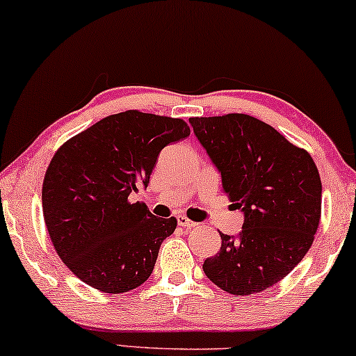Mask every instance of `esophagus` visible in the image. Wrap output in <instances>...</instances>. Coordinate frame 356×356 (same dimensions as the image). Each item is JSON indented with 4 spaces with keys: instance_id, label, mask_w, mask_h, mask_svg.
<instances>
[{
    "instance_id": "1",
    "label": "esophagus",
    "mask_w": 356,
    "mask_h": 356,
    "mask_svg": "<svg viewBox=\"0 0 356 356\" xmlns=\"http://www.w3.org/2000/svg\"><path fill=\"white\" fill-rule=\"evenodd\" d=\"M177 223L181 225V227H184V228H193L195 227V222H192V220H188L186 215H179L177 217Z\"/></svg>"
}]
</instances>
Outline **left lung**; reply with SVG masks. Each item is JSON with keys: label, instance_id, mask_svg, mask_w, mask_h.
Wrapping results in <instances>:
<instances>
[{"label": "left lung", "instance_id": "8db88e82", "mask_svg": "<svg viewBox=\"0 0 356 356\" xmlns=\"http://www.w3.org/2000/svg\"><path fill=\"white\" fill-rule=\"evenodd\" d=\"M222 172L223 192L245 213L238 236L220 233L204 273L233 296L256 294L284 279L314 243L322 213L317 165L302 147L245 113L191 118Z\"/></svg>", "mask_w": 356, "mask_h": 356}]
</instances>
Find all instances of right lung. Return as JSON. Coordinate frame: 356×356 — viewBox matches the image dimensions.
Returning a JSON list of instances; mask_svg holds the SVG:
<instances>
[{
	"mask_svg": "<svg viewBox=\"0 0 356 356\" xmlns=\"http://www.w3.org/2000/svg\"><path fill=\"white\" fill-rule=\"evenodd\" d=\"M181 118L121 111L97 121L54 154L42 182V213L54 248L85 284L108 294L141 286L177 220L159 218L129 193L147 186L157 156L187 138Z\"/></svg>",
	"mask_w": 356,
	"mask_h": 356,
	"instance_id": "right-lung-1",
	"label": "right lung"
}]
</instances>
